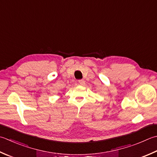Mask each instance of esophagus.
<instances>
[{"instance_id": "esophagus-1", "label": "esophagus", "mask_w": 157, "mask_h": 157, "mask_svg": "<svg viewBox=\"0 0 157 157\" xmlns=\"http://www.w3.org/2000/svg\"><path fill=\"white\" fill-rule=\"evenodd\" d=\"M79 84L80 85H84L85 84V81L84 80V79H79V80L78 81Z\"/></svg>"}]
</instances>
